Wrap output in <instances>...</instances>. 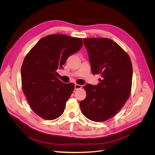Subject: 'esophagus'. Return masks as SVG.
<instances>
[{"label":"esophagus","mask_w":155,"mask_h":155,"mask_svg":"<svg viewBox=\"0 0 155 155\" xmlns=\"http://www.w3.org/2000/svg\"><path fill=\"white\" fill-rule=\"evenodd\" d=\"M82 88V85H78V84H75V90H78V89H80Z\"/></svg>","instance_id":"1"}]
</instances>
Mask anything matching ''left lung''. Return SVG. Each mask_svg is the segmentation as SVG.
Masks as SVG:
<instances>
[{
  "label": "left lung",
  "instance_id": "8db88e82",
  "mask_svg": "<svg viewBox=\"0 0 155 155\" xmlns=\"http://www.w3.org/2000/svg\"><path fill=\"white\" fill-rule=\"evenodd\" d=\"M92 72L102 79L97 85L84 88L86 98L80 103L83 114L95 122L114 116L131 94L133 66L129 55L112 39L105 38L84 39Z\"/></svg>",
  "mask_w": 155,
  "mask_h": 155
}]
</instances>
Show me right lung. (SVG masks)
I'll return each mask as SVG.
<instances>
[{"label": "right lung", "instance_id": "obj_1", "mask_svg": "<svg viewBox=\"0 0 155 155\" xmlns=\"http://www.w3.org/2000/svg\"><path fill=\"white\" fill-rule=\"evenodd\" d=\"M82 45L81 38L51 35L41 39L26 56L21 70L22 88L39 117L53 120L63 113L75 85L61 82L56 70L63 68L68 57Z\"/></svg>", "mask_w": 155, "mask_h": 155}]
</instances>
